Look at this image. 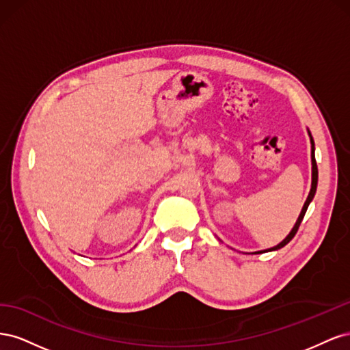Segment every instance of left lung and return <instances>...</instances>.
Instances as JSON below:
<instances>
[{"mask_svg":"<svg viewBox=\"0 0 350 350\" xmlns=\"http://www.w3.org/2000/svg\"><path fill=\"white\" fill-rule=\"evenodd\" d=\"M310 137H311V133H310ZM311 144H312V147H311V159H312V184H311V191H310V194H308V198H306L305 204H304V207H302L301 215H299L298 220H296V224H295L293 229L291 230V234H289L288 237H286V238L279 243L278 247H273V248L266 250V251H273V250L283 248V247L286 245V243L292 241V238L296 235V232H298V229H299V226H301V221H302V219H304V216H305V213H306V208H308L310 203H311L312 198H314V196H315V191H317V183H319V167H317L315 156H314V140H312V137H311ZM260 252H264V251H260ZM260 252H257V254H260Z\"/></svg>","mask_w":350,"mask_h":350,"instance_id":"obj_1","label":"left lung"}]
</instances>
